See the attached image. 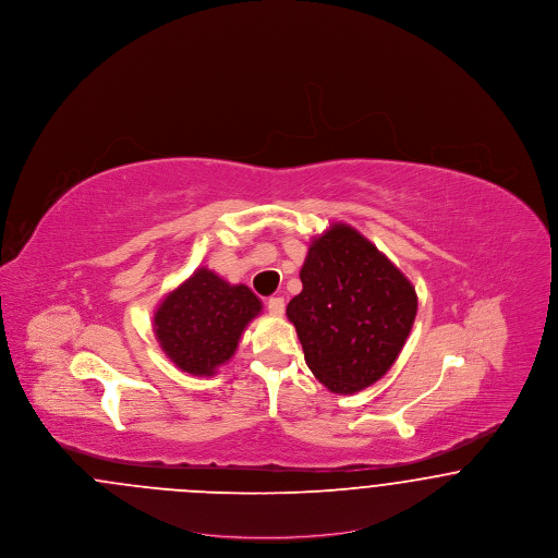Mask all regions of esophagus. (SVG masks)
Segmentation results:
<instances>
[{
  "instance_id": "esophagus-1",
  "label": "esophagus",
  "mask_w": 558,
  "mask_h": 558,
  "mask_svg": "<svg viewBox=\"0 0 558 558\" xmlns=\"http://www.w3.org/2000/svg\"><path fill=\"white\" fill-rule=\"evenodd\" d=\"M267 312H269L271 316H282V314H284V299H282V296H271V299L267 301Z\"/></svg>"
}]
</instances>
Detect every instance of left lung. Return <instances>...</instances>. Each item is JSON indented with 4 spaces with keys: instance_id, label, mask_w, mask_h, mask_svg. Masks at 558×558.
<instances>
[{
    "instance_id": "left-lung-1",
    "label": "left lung",
    "mask_w": 558,
    "mask_h": 558,
    "mask_svg": "<svg viewBox=\"0 0 558 558\" xmlns=\"http://www.w3.org/2000/svg\"><path fill=\"white\" fill-rule=\"evenodd\" d=\"M299 276L303 291L292 296L287 316L310 371L332 393L374 385L412 330L418 310L412 282L347 223L312 240Z\"/></svg>"
}]
</instances>
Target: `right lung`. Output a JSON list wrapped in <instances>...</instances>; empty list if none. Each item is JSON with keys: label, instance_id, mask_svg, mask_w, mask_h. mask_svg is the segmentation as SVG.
I'll return each instance as SVG.
<instances>
[{"label": "right lung", "instance_id": "right-lung-1", "mask_svg": "<svg viewBox=\"0 0 558 558\" xmlns=\"http://www.w3.org/2000/svg\"><path fill=\"white\" fill-rule=\"evenodd\" d=\"M262 301L244 284H230L207 267L169 292L155 312V335L180 371L213 376L226 364Z\"/></svg>", "mask_w": 558, "mask_h": 558}]
</instances>
